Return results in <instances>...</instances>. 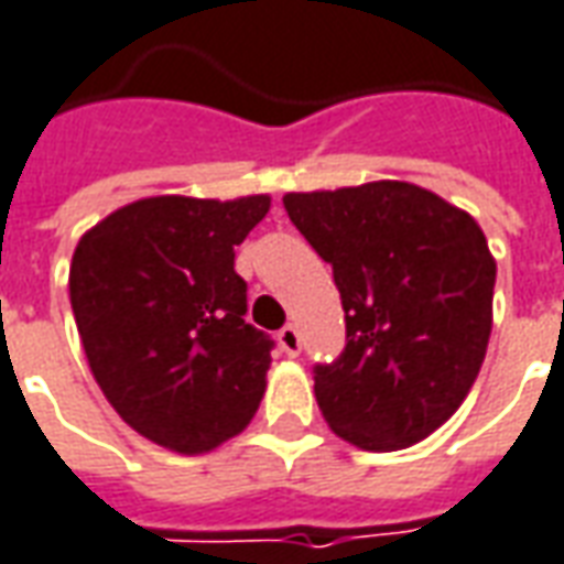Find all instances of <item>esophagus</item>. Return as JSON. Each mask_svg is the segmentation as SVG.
Masks as SVG:
<instances>
[{"mask_svg": "<svg viewBox=\"0 0 564 564\" xmlns=\"http://www.w3.org/2000/svg\"><path fill=\"white\" fill-rule=\"evenodd\" d=\"M279 346H282V352L285 355H301V334H297V327L285 325L279 330Z\"/></svg>", "mask_w": 564, "mask_h": 564, "instance_id": "obj_1", "label": "esophagus"}]
</instances>
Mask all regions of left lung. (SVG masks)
I'll use <instances>...</instances> for the list:
<instances>
[{"label":"left lung","instance_id":"8db88e82","mask_svg":"<svg viewBox=\"0 0 564 564\" xmlns=\"http://www.w3.org/2000/svg\"><path fill=\"white\" fill-rule=\"evenodd\" d=\"M282 203L330 263L346 310V349L313 367L322 416L370 453L425 441L462 406L492 334L495 258L480 225L406 182Z\"/></svg>","mask_w":564,"mask_h":564}]
</instances>
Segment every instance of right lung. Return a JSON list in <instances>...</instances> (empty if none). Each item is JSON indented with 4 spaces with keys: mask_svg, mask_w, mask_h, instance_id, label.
<instances>
[{
    "mask_svg": "<svg viewBox=\"0 0 564 564\" xmlns=\"http://www.w3.org/2000/svg\"><path fill=\"white\" fill-rule=\"evenodd\" d=\"M270 197H148L111 212L72 254L69 301L87 365L118 416L173 453L246 429L273 339L246 322L237 246Z\"/></svg>",
    "mask_w": 564,
    "mask_h": 564,
    "instance_id": "1",
    "label": "right lung"
}]
</instances>
